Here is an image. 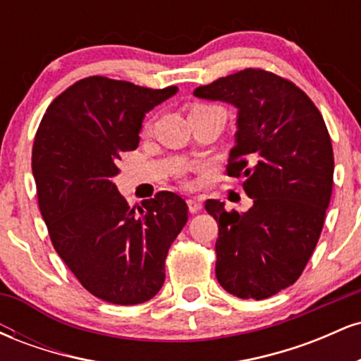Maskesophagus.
<instances>
[{"instance_id":"1","label":"esophagus","mask_w":361,"mask_h":361,"mask_svg":"<svg viewBox=\"0 0 361 361\" xmlns=\"http://www.w3.org/2000/svg\"><path fill=\"white\" fill-rule=\"evenodd\" d=\"M186 204H188V210L192 214H197L202 210V202L197 200V198H188V200H186Z\"/></svg>"}]
</instances>
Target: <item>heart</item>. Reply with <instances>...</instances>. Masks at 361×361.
<instances>
[{"instance_id":"obj_1","label":"heart","mask_w":361,"mask_h":361,"mask_svg":"<svg viewBox=\"0 0 361 361\" xmlns=\"http://www.w3.org/2000/svg\"><path fill=\"white\" fill-rule=\"evenodd\" d=\"M205 109H212V105H202V103H197V105H193L192 109H190V114H193V111L205 110ZM146 128H149V123H146Z\"/></svg>"}]
</instances>
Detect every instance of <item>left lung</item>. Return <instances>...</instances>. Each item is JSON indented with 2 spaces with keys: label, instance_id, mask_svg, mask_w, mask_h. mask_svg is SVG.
<instances>
[{
  "label": "left lung",
  "instance_id": "obj_1",
  "mask_svg": "<svg viewBox=\"0 0 361 361\" xmlns=\"http://www.w3.org/2000/svg\"><path fill=\"white\" fill-rule=\"evenodd\" d=\"M238 106L227 176H244L247 212L207 200L219 224L215 276L239 299L263 300L299 280L333 193V146L321 111L287 78L247 68L193 91Z\"/></svg>",
  "mask_w": 361,
  "mask_h": 361
}]
</instances>
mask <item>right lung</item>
Segmentation results:
<instances>
[{"label": "right lung", "mask_w": 361, "mask_h": 361, "mask_svg": "<svg viewBox=\"0 0 361 361\" xmlns=\"http://www.w3.org/2000/svg\"><path fill=\"white\" fill-rule=\"evenodd\" d=\"M176 91L90 76L62 91L37 128L32 171L54 250L110 304H142L159 292L169 246L188 221L176 193H156L135 212L111 181L120 154L139 146L144 115Z\"/></svg>", "instance_id": "add662e5"}]
</instances>
